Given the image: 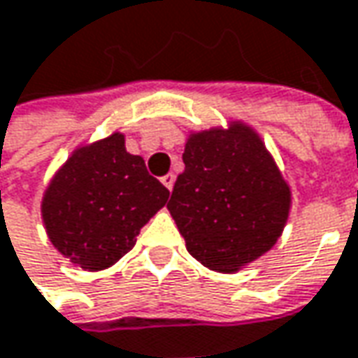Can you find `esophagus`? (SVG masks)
<instances>
[{
  "mask_svg": "<svg viewBox=\"0 0 358 358\" xmlns=\"http://www.w3.org/2000/svg\"><path fill=\"white\" fill-rule=\"evenodd\" d=\"M161 183H163V185H165V187L171 191V189H173V185H175V175H173V173L163 175V177H161Z\"/></svg>",
  "mask_w": 358,
  "mask_h": 358,
  "instance_id": "34e87169",
  "label": "esophagus"
}]
</instances>
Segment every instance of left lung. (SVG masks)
I'll return each mask as SVG.
<instances>
[{
  "mask_svg": "<svg viewBox=\"0 0 358 358\" xmlns=\"http://www.w3.org/2000/svg\"><path fill=\"white\" fill-rule=\"evenodd\" d=\"M183 163L167 207L193 258L231 274L276 243L290 189L252 129L191 134Z\"/></svg>",
  "mask_w": 358,
  "mask_h": 358,
  "instance_id": "1",
  "label": "left lung"
}]
</instances>
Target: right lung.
<instances>
[{
  "label": "right lung",
  "instance_id": "add662e5",
  "mask_svg": "<svg viewBox=\"0 0 358 358\" xmlns=\"http://www.w3.org/2000/svg\"><path fill=\"white\" fill-rule=\"evenodd\" d=\"M167 199L169 189L115 133L66 161L45 191L42 215L58 252L84 270H104L133 250Z\"/></svg>",
  "mask_w": 358,
  "mask_h": 358
}]
</instances>
